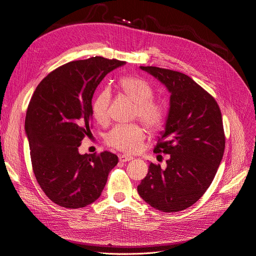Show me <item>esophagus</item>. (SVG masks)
Returning <instances> with one entry per match:
<instances>
[{"instance_id":"obj_1","label":"esophagus","mask_w":256,"mask_h":256,"mask_svg":"<svg viewBox=\"0 0 256 256\" xmlns=\"http://www.w3.org/2000/svg\"><path fill=\"white\" fill-rule=\"evenodd\" d=\"M133 158H134L133 156L128 155V154H120V155H119L120 162H130V160H132Z\"/></svg>"}]
</instances>
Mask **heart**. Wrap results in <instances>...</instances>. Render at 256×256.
<instances>
[{
	"label": "heart",
	"instance_id": "b5f03b06",
	"mask_svg": "<svg viewBox=\"0 0 256 256\" xmlns=\"http://www.w3.org/2000/svg\"><path fill=\"white\" fill-rule=\"evenodd\" d=\"M119 87L135 102L134 116L138 117L151 130L160 128L167 117V105L160 98H154L153 88L146 80L136 76H124L119 80ZM110 92L103 89L92 103V114L98 122H106L110 117ZM146 138V130L137 124H118L106 136L110 146L124 152H136Z\"/></svg>",
	"mask_w": 256,
	"mask_h": 256
}]
</instances>
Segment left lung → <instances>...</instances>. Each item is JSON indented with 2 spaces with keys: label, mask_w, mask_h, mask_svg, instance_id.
Returning <instances> with one entry per match:
<instances>
[{
  "label": "left lung",
  "mask_w": 256,
  "mask_h": 256,
  "mask_svg": "<svg viewBox=\"0 0 256 256\" xmlns=\"http://www.w3.org/2000/svg\"><path fill=\"white\" fill-rule=\"evenodd\" d=\"M140 69L170 92V107L155 153L169 154L167 167L150 164L137 192L155 210L188 208L212 184L224 158L226 137L221 112L208 92L184 73L158 67Z\"/></svg>",
  "instance_id": "obj_1"
}]
</instances>
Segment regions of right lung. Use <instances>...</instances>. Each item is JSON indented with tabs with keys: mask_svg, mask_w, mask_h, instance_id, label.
Segmentation results:
<instances>
[{
	"mask_svg": "<svg viewBox=\"0 0 256 256\" xmlns=\"http://www.w3.org/2000/svg\"><path fill=\"white\" fill-rule=\"evenodd\" d=\"M126 62L101 56L55 69L40 82L28 107L26 134L38 184L48 199L66 208H80L101 196L118 156L80 154L89 134L92 100L106 74Z\"/></svg>",
	"mask_w": 256,
	"mask_h": 256,
	"instance_id": "right-lung-1",
	"label": "right lung"
}]
</instances>
